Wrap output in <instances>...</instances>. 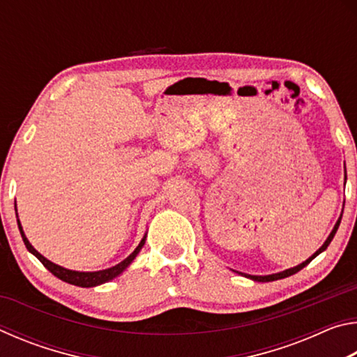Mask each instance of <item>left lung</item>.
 Segmentation results:
<instances>
[{
  "label": "left lung",
  "instance_id": "left-lung-1",
  "mask_svg": "<svg viewBox=\"0 0 357 357\" xmlns=\"http://www.w3.org/2000/svg\"><path fill=\"white\" fill-rule=\"evenodd\" d=\"M345 181H347V170H345ZM342 214H343V211H342ZM342 214H340V217H338V220H337V223L334 225V228H332V231H331V234L328 236V239L324 241V244L319 247V249L313 253L312 257H309L305 259V261H302L301 264H298V266H294V268H289V269H285V271H282V273H275V274H269V275H250V274H243L244 277H247V279H250V280H255V282H273V280H280V279H285V277H289V275H293V274H296V273H299V271L302 269V268H305L307 264H309L313 258H317L319 253L321 252H324L326 249H328V245L331 244V241L334 239V236H335V233H337V229H338V225H340V220H342ZM241 274V273H239Z\"/></svg>",
  "mask_w": 357,
  "mask_h": 357
}]
</instances>
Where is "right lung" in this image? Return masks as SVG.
Instances as JSON below:
<instances>
[{
  "instance_id": "obj_1",
  "label": "right lung",
  "mask_w": 357,
  "mask_h": 357,
  "mask_svg": "<svg viewBox=\"0 0 357 357\" xmlns=\"http://www.w3.org/2000/svg\"><path fill=\"white\" fill-rule=\"evenodd\" d=\"M15 213H17V204H15ZM17 217H19V214H17ZM17 223H19V229H20L22 239H23V243H25L28 252H31L33 255L38 258L39 261L44 264L45 268L50 271L53 275L58 277L59 280L68 282V283H70V285L82 287V288H91V287L102 285V283L110 282V280L114 279V277H118L119 274H123L124 271L129 268V264L134 261L138 253H140L144 243H146V233H144V236L140 241V244L137 245V249L132 252L128 258L123 259V261H121V263H118L116 266H112V268L102 269V271H93V273H83V271H72V269H68V268H63V266L55 264L53 261H50V259H47L44 255H40V253L34 249V247L31 245V243H29V241H28V238L25 236V231H23L22 223H20L19 219H17Z\"/></svg>"
}]
</instances>
